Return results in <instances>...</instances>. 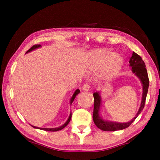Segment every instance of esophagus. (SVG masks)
Returning <instances> with one entry per match:
<instances>
[{"instance_id":"1","label":"esophagus","mask_w":160,"mask_h":160,"mask_svg":"<svg viewBox=\"0 0 160 160\" xmlns=\"http://www.w3.org/2000/svg\"><path fill=\"white\" fill-rule=\"evenodd\" d=\"M90 85H88V84H85V85H84L82 86V90L84 91H88L90 90Z\"/></svg>"}]
</instances>
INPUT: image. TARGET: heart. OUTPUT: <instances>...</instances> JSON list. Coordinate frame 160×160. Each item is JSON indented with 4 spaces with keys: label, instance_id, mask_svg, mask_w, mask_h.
<instances>
[{
    "label": "heart",
    "instance_id": "obj_1",
    "mask_svg": "<svg viewBox=\"0 0 160 160\" xmlns=\"http://www.w3.org/2000/svg\"><path fill=\"white\" fill-rule=\"evenodd\" d=\"M89 62L93 69H99L103 67L104 78H109L116 74L123 65V59L120 55L113 53L107 49L92 51L89 53Z\"/></svg>",
    "mask_w": 160,
    "mask_h": 160
}]
</instances>
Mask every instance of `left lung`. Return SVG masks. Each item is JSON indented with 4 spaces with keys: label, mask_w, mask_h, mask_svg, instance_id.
Returning a JSON list of instances; mask_svg holds the SVG:
<instances>
[{
    "label": "left lung",
    "mask_w": 160,
    "mask_h": 160,
    "mask_svg": "<svg viewBox=\"0 0 160 160\" xmlns=\"http://www.w3.org/2000/svg\"><path fill=\"white\" fill-rule=\"evenodd\" d=\"M130 66L132 67V71L135 75L139 78L142 85V101L140 104V109L138 112L136 116L127 123H118L113 121H108L103 119L99 115V109L101 107V97L98 92L93 94L94 96V111H93V121L97 128L104 131H115L123 130L131 125V123L138 117L145 107L146 97H147L148 87H149V78L148 75L147 69L145 68V64L142 58L136 53L132 52V56L129 61Z\"/></svg>",
    "instance_id": "left-lung-1"
}]
</instances>
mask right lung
<instances>
[{
  "mask_svg": "<svg viewBox=\"0 0 160 160\" xmlns=\"http://www.w3.org/2000/svg\"><path fill=\"white\" fill-rule=\"evenodd\" d=\"M39 47H41V45H40V44L34 45L33 47H32L30 48H29V49L28 51H27L26 53L30 52V51H33V50H34V49H36V48H39ZM79 93H80V90H78H78H75V92L74 94H73V95L72 96L71 99H70V104H72V102L74 101L75 97H76ZM71 116H72V114H71V113H70L69 117H68V119L66 122L65 123L63 124V125H62L61 126H59V127H58V128H39V127H36V126H32V125H31V126H32V127H33V128H34L43 130V131H60V130H62L63 128H64L65 127H66V126L68 125V124L69 123L70 119H71Z\"/></svg>",
  "mask_w": 160,
  "mask_h": 160,
  "instance_id": "1",
  "label": "right lung"
}]
</instances>
